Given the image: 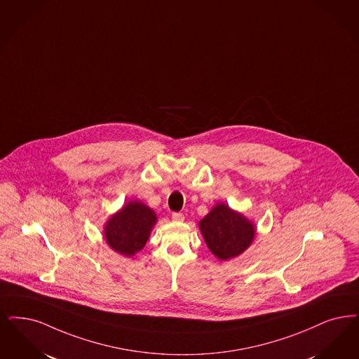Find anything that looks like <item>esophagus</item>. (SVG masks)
I'll list each match as a JSON object with an SVG mask.
<instances>
[{
  "label": "esophagus",
  "instance_id": "34e87169",
  "mask_svg": "<svg viewBox=\"0 0 359 359\" xmlns=\"http://www.w3.org/2000/svg\"><path fill=\"white\" fill-rule=\"evenodd\" d=\"M173 222H183L184 220V215L182 212H172Z\"/></svg>",
  "mask_w": 359,
  "mask_h": 359
}]
</instances>
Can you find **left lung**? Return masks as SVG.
<instances>
[{
  "mask_svg": "<svg viewBox=\"0 0 359 359\" xmlns=\"http://www.w3.org/2000/svg\"><path fill=\"white\" fill-rule=\"evenodd\" d=\"M199 227L208 248L220 260L242 254L255 235L252 223L223 203L211 210Z\"/></svg>",
  "mask_w": 359,
  "mask_h": 359,
  "instance_id": "8db88e82",
  "label": "left lung"
}]
</instances>
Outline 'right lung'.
<instances>
[{"label":"right lung","instance_id":"obj_1","mask_svg":"<svg viewBox=\"0 0 359 359\" xmlns=\"http://www.w3.org/2000/svg\"><path fill=\"white\" fill-rule=\"evenodd\" d=\"M156 223L155 212L140 201H129L105 226L108 244L126 257L140 251Z\"/></svg>","mask_w":359,"mask_h":359}]
</instances>
